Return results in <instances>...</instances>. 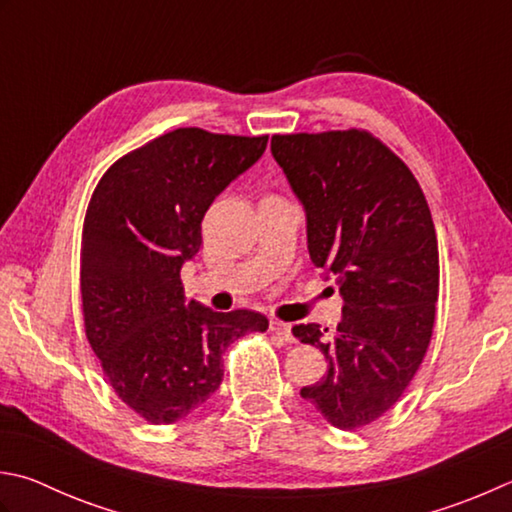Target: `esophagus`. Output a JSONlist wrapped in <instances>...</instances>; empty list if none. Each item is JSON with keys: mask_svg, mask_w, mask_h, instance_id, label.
Instances as JSON below:
<instances>
[{"mask_svg": "<svg viewBox=\"0 0 512 512\" xmlns=\"http://www.w3.org/2000/svg\"><path fill=\"white\" fill-rule=\"evenodd\" d=\"M270 330H273V333L277 335V337H282V342H295V337H293V333H290V326L288 324H284V322H277V319H270Z\"/></svg>", "mask_w": 512, "mask_h": 512, "instance_id": "34e87169", "label": "esophagus"}]
</instances>
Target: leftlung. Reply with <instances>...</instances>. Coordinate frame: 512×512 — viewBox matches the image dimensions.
I'll use <instances>...</instances> for the list:
<instances>
[{"label": "left lung", "mask_w": 512, "mask_h": 512, "mask_svg": "<svg viewBox=\"0 0 512 512\" xmlns=\"http://www.w3.org/2000/svg\"><path fill=\"white\" fill-rule=\"evenodd\" d=\"M270 150L304 206L310 259L344 299L333 335L293 326L328 362L302 397L335 428H362L402 397L430 344L439 293L433 217L408 166L366 130L275 135Z\"/></svg>", "instance_id": "8db88e82"}]
</instances>
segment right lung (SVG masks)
Returning a JSON list of instances; mask_svg holds the SVG:
<instances>
[{"label":"right lung","instance_id":"add662e5","mask_svg":"<svg viewBox=\"0 0 512 512\" xmlns=\"http://www.w3.org/2000/svg\"><path fill=\"white\" fill-rule=\"evenodd\" d=\"M266 144L268 135L177 128L117 159L90 199L86 337L119 399L150 424L193 413L222 384L224 350L268 328L255 310L215 313L188 302L179 277L202 246L206 210Z\"/></svg>","mask_w":512,"mask_h":512}]
</instances>
